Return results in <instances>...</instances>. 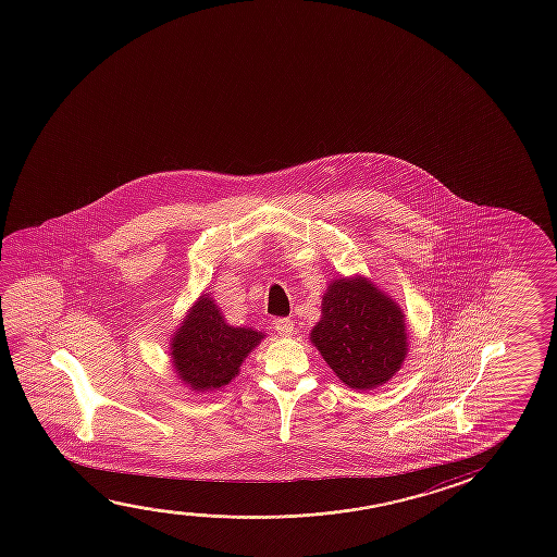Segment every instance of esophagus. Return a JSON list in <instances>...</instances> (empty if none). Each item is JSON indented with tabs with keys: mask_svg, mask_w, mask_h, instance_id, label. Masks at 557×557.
I'll use <instances>...</instances> for the list:
<instances>
[{
	"mask_svg": "<svg viewBox=\"0 0 557 557\" xmlns=\"http://www.w3.org/2000/svg\"><path fill=\"white\" fill-rule=\"evenodd\" d=\"M274 330L280 335H293V330H295V322L289 320V318H275Z\"/></svg>",
	"mask_w": 557,
	"mask_h": 557,
	"instance_id": "obj_1",
	"label": "esophagus"
}]
</instances>
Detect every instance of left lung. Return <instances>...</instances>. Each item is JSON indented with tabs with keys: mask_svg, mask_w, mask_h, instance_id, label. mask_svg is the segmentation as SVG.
I'll use <instances>...</instances> for the list:
<instances>
[{
	"mask_svg": "<svg viewBox=\"0 0 557 557\" xmlns=\"http://www.w3.org/2000/svg\"><path fill=\"white\" fill-rule=\"evenodd\" d=\"M403 312L367 280H335L322 300L310 339L330 369L352 389H374L407 355Z\"/></svg>",
	"mask_w": 557,
	"mask_h": 557,
	"instance_id": "obj_1",
	"label": "left lung"
}]
</instances>
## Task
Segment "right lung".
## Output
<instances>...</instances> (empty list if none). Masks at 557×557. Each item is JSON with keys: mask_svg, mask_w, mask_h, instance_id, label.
Masks as SVG:
<instances>
[{"mask_svg": "<svg viewBox=\"0 0 557 557\" xmlns=\"http://www.w3.org/2000/svg\"><path fill=\"white\" fill-rule=\"evenodd\" d=\"M262 337L250 327L225 324L214 300L205 295L173 337V364L188 387L212 392L232 382Z\"/></svg>", "mask_w": 557, "mask_h": 557, "instance_id": "right-lung-1", "label": "right lung"}]
</instances>
